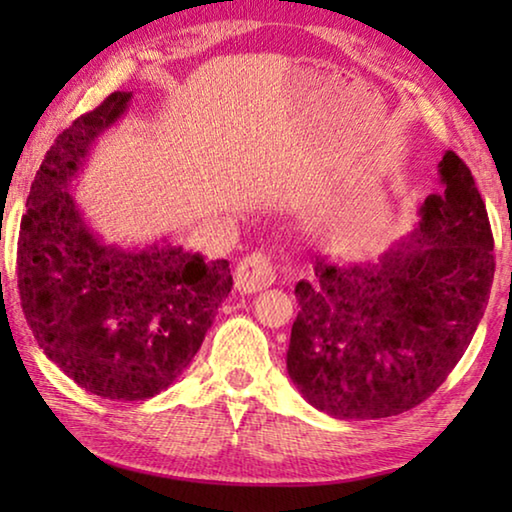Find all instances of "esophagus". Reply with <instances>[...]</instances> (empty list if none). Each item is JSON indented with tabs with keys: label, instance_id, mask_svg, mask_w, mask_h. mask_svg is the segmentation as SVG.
<instances>
[{
	"label": "esophagus",
	"instance_id": "obj_1",
	"mask_svg": "<svg viewBox=\"0 0 512 512\" xmlns=\"http://www.w3.org/2000/svg\"><path fill=\"white\" fill-rule=\"evenodd\" d=\"M275 282V268L264 253H253L241 259L235 271V289L239 293H257Z\"/></svg>",
	"mask_w": 512,
	"mask_h": 512
}]
</instances>
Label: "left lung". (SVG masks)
I'll list each match as a JSON object with an SVG mask.
<instances>
[{
  "label": "left lung",
  "mask_w": 512,
  "mask_h": 512,
  "mask_svg": "<svg viewBox=\"0 0 512 512\" xmlns=\"http://www.w3.org/2000/svg\"><path fill=\"white\" fill-rule=\"evenodd\" d=\"M443 192L379 259L332 264L296 284L289 377L336 420L413 409L443 384L470 345L495 277L492 232L472 171L454 151L438 164Z\"/></svg>",
  "instance_id": "left-lung-1"
}]
</instances>
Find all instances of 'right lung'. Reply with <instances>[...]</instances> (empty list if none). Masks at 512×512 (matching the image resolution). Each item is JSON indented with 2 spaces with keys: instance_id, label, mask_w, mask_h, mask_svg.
<instances>
[{
  "instance_id": "add662e5",
  "label": "right lung",
  "mask_w": 512,
  "mask_h": 512,
  "mask_svg": "<svg viewBox=\"0 0 512 512\" xmlns=\"http://www.w3.org/2000/svg\"><path fill=\"white\" fill-rule=\"evenodd\" d=\"M112 92L47 151L17 241L24 316L47 357L88 393L151 400L183 375L232 289L225 259L205 262L169 239L106 244L72 189L94 142L131 106Z\"/></svg>"
}]
</instances>
